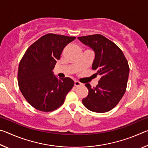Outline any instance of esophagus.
I'll use <instances>...</instances> for the list:
<instances>
[{
    "mask_svg": "<svg viewBox=\"0 0 148 148\" xmlns=\"http://www.w3.org/2000/svg\"><path fill=\"white\" fill-rule=\"evenodd\" d=\"M82 83H80L79 82H78V81H75L74 82V86H76V87H78V86H82Z\"/></svg>",
    "mask_w": 148,
    "mask_h": 148,
    "instance_id": "1",
    "label": "esophagus"
}]
</instances>
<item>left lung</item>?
<instances>
[{
  "mask_svg": "<svg viewBox=\"0 0 148 148\" xmlns=\"http://www.w3.org/2000/svg\"><path fill=\"white\" fill-rule=\"evenodd\" d=\"M78 38L84 44L95 51L92 70L101 76L96 87L89 84L86 86L88 95L82 100L89 110L97 113L108 112L119 103L126 91L129 66L121 49L106 37L96 34Z\"/></svg>",
  "mask_w": 148,
  "mask_h": 148,
  "instance_id": "1",
  "label": "left lung"
}]
</instances>
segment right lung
Wrapping results in <instances>:
<instances>
[{
	"label": "right lung",
	"mask_w": 148,
	"mask_h": 148,
	"mask_svg": "<svg viewBox=\"0 0 148 148\" xmlns=\"http://www.w3.org/2000/svg\"><path fill=\"white\" fill-rule=\"evenodd\" d=\"M76 37L49 33L30 46L19 62L17 79L20 91L32 107L52 112L64 103L74 85L70 77L61 79L52 71L64 47Z\"/></svg>",
	"instance_id": "obj_1"
}]
</instances>
